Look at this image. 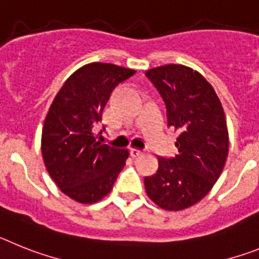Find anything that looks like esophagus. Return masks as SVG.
Segmentation results:
<instances>
[{
    "label": "esophagus",
    "instance_id": "34e87169",
    "mask_svg": "<svg viewBox=\"0 0 259 259\" xmlns=\"http://www.w3.org/2000/svg\"><path fill=\"white\" fill-rule=\"evenodd\" d=\"M130 155H132L133 157H139L142 156L143 152L141 151V150H137V148H132V150H130Z\"/></svg>",
    "mask_w": 259,
    "mask_h": 259
}]
</instances>
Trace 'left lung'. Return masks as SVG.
Segmentation results:
<instances>
[{"label": "left lung", "mask_w": 259, "mask_h": 259, "mask_svg": "<svg viewBox=\"0 0 259 259\" xmlns=\"http://www.w3.org/2000/svg\"><path fill=\"white\" fill-rule=\"evenodd\" d=\"M146 76L165 103L168 126L180 133L177 154L157 156L146 192L164 210H184L210 192L224 168L229 142L223 107L210 83L188 66H159Z\"/></svg>", "instance_id": "left-lung-1"}]
</instances>
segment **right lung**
I'll return each instance as SVG.
<instances>
[{
  "instance_id": "obj_1",
  "label": "right lung",
  "mask_w": 259,
  "mask_h": 259,
  "mask_svg": "<svg viewBox=\"0 0 259 259\" xmlns=\"http://www.w3.org/2000/svg\"><path fill=\"white\" fill-rule=\"evenodd\" d=\"M134 74L113 64H89L64 83L49 108L42 159L56 185L79 203L100 201L125 167L129 152L100 142L94 126L102 121L113 90Z\"/></svg>"
}]
</instances>
